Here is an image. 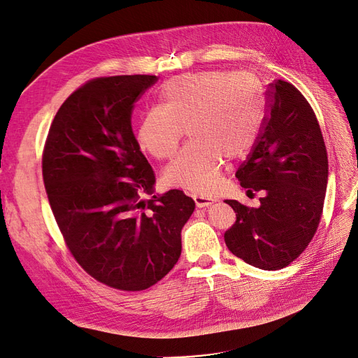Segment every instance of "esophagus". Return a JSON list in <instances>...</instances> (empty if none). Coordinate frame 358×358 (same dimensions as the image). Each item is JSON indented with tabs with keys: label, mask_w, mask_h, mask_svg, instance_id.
<instances>
[{
	"label": "esophagus",
	"mask_w": 358,
	"mask_h": 358,
	"mask_svg": "<svg viewBox=\"0 0 358 358\" xmlns=\"http://www.w3.org/2000/svg\"><path fill=\"white\" fill-rule=\"evenodd\" d=\"M192 198H194V201H195V206L199 207V208H201V207H208V206H211V204L214 203L213 198L204 196V195H196V194H194Z\"/></svg>",
	"instance_id": "obj_1"
}]
</instances>
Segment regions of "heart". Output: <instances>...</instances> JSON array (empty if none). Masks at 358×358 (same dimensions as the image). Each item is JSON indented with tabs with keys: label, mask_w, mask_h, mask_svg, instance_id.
Wrapping results in <instances>:
<instances>
[{
	"label": "heart",
	"mask_w": 358,
	"mask_h": 358,
	"mask_svg": "<svg viewBox=\"0 0 358 358\" xmlns=\"http://www.w3.org/2000/svg\"><path fill=\"white\" fill-rule=\"evenodd\" d=\"M164 106L148 108L139 123L141 148L169 159L188 131L192 139L163 171L170 187L207 194L220 182L224 159L245 157L262 132L264 108L255 79L227 70H204L170 79Z\"/></svg>",
	"instance_id": "heart-1"
}]
</instances>
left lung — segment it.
<instances>
[{"mask_svg":"<svg viewBox=\"0 0 358 358\" xmlns=\"http://www.w3.org/2000/svg\"><path fill=\"white\" fill-rule=\"evenodd\" d=\"M259 139L236 171L241 187L263 192L260 207L226 199L236 222L224 234L234 255L263 270L291 264L316 234L326 195L327 152L311 106L292 83H268Z\"/></svg>","mask_w":358,"mask_h":358,"instance_id":"left-lung-1","label":"left lung"}]
</instances>
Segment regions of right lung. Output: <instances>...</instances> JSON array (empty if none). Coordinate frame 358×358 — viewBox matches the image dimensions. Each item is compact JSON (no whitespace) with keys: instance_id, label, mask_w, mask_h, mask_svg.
<instances>
[{"instance_id":"add662e5","label":"right lung","mask_w":358,"mask_h":358,"mask_svg":"<svg viewBox=\"0 0 358 358\" xmlns=\"http://www.w3.org/2000/svg\"><path fill=\"white\" fill-rule=\"evenodd\" d=\"M159 78H96L57 111L42 178L63 239L79 266L120 291H144L178 263L195 203L183 191L152 194L155 173L132 132L134 104Z\"/></svg>"}]
</instances>
